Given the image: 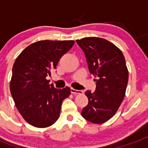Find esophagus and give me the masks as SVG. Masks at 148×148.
Returning <instances> with one entry per match:
<instances>
[{
  "mask_svg": "<svg viewBox=\"0 0 148 148\" xmlns=\"http://www.w3.org/2000/svg\"><path fill=\"white\" fill-rule=\"evenodd\" d=\"M71 93L73 94H79V93H82V90H77V89H74V88H71Z\"/></svg>",
  "mask_w": 148,
  "mask_h": 148,
  "instance_id": "34e87169",
  "label": "esophagus"
}]
</instances>
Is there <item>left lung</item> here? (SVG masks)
I'll return each instance as SVG.
<instances>
[{
    "mask_svg": "<svg viewBox=\"0 0 148 148\" xmlns=\"http://www.w3.org/2000/svg\"><path fill=\"white\" fill-rule=\"evenodd\" d=\"M76 42L85 53L88 70L96 77V91L87 90L88 105L82 115L100 124L111 119L124 99L129 73L122 52L114 44L99 38H85Z\"/></svg>",
    "mask_w": 148,
    "mask_h": 148,
    "instance_id": "1",
    "label": "left lung"
}]
</instances>
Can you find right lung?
I'll return each instance as SVG.
<instances>
[{
	"label": "right lung",
	"mask_w": 148,
	"mask_h": 148,
	"mask_svg": "<svg viewBox=\"0 0 148 148\" xmlns=\"http://www.w3.org/2000/svg\"><path fill=\"white\" fill-rule=\"evenodd\" d=\"M74 44V40H39L16 58L10 82L11 94L19 113L33 126H50L60 117L62 103L70 96L71 88H56L46 77L51 76Z\"/></svg>",
	"instance_id": "right-lung-1"
}]
</instances>
